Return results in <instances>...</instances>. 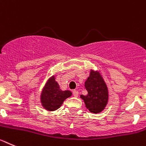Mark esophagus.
<instances>
[{
	"mask_svg": "<svg viewBox=\"0 0 146 146\" xmlns=\"http://www.w3.org/2000/svg\"><path fill=\"white\" fill-rule=\"evenodd\" d=\"M73 94L74 97H78V92L77 90H73Z\"/></svg>",
	"mask_w": 146,
	"mask_h": 146,
	"instance_id": "esophagus-1",
	"label": "esophagus"
}]
</instances>
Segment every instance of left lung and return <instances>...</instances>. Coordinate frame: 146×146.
Instances as JSON below:
<instances>
[{"label": "left lung", "mask_w": 146, "mask_h": 146, "mask_svg": "<svg viewBox=\"0 0 146 146\" xmlns=\"http://www.w3.org/2000/svg\"><path fill=\"white\" fill-rule=\"evenodd\" d=\"M84 86L88 94L85 96L81 94L80 98L84 100L86 108L93 113H101L108 104L109 92L107 84L99 70H90Z\"/></svg>", "instance_id": "1"}]
</instances>
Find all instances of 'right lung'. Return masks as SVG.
<instances>
[{
    "label": "right lung",
    "instance_id": "add662e5",
    "mask_svg": "<svg viewBox=\"0 0 146 146\" xmlns=\"http://www.w3.org/2000/svg\"><path fill=\"white\" fill-rule=\"evenodd\" d=\"M72 92L69 90L62 91L53 75L46 81L40 96L41 106L47 111H54L60 108L64 101L70 98Z\"/></svg>",
    "mask_w": 146,
    "mask_h": 146
}]
</instances>
